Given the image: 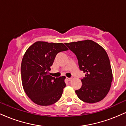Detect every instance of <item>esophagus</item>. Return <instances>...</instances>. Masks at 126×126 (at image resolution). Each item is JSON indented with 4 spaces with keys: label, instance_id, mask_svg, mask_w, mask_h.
<instances>
[{
    "label": "esophagus",
    "instance_id": "obj_1",
    "mask_svg": "<svg viewBox=\"0 0 126 126\" xmlns=\"http://www.w3.org/2000/svg\"><path fill=\"white\" fill-rule=\"evenodd\" d=\"M66 79H67V81H69V82L71 81V80H72V78H66Z\"/></svg>",
    "mask_w": 126,
    "mask_h": 126
}]
</instances>
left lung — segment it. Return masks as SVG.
Here are the masks:
<instances>
[{
  "label": "left lung",
  "instance_id": "left-lung-1",
  "mask_svg": "<svg viewBox=\"0 0 126 126\" xmlns=\"http://www.w3.org/2000/svg\"><path fill=\"white\" fill-rule=\"evenodd\" d=\"M75 53L79 69L85 73L82 86L75 91L78 98L88 103H95L104 98L110 89L112 73L107 53L92 40L65 43Z\"/></svg>",
  "mask_w": 126,
  "mask_h": 126
}]
</instances>
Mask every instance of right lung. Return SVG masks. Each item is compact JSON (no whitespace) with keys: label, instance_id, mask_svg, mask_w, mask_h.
Returning a JSON list of instances; mask_svg holds the SVG:
<instances>
[{"label":"right lung","instance_id":"obj_1","mask_svg":"<svg viewBox=\"0 0 126 126\" xmlns=\"http://www.w3.org/2000/svg\"><path fill=\"white\" fill-rule=\"evenodd\" d=\"M68 50L63 43L37 41L27 49L21 63L22 86L27 96L36 104L47 106L61 98L66 86L64 76L48 74L56 55Z\"/></svg>","mask_w":126,"mask_h":126}]
</instances>
